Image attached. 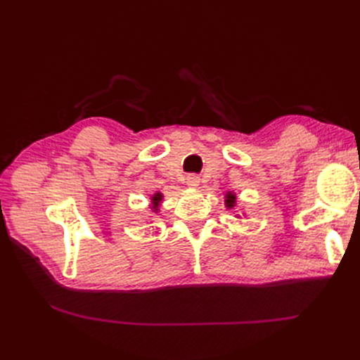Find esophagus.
I'll return each mask as SVG.
<instances>
[{"label":"esophagus","instance_id":"esophagus-1","mask_svg":"<svg viewBox=\"0 0 360 360\" xmlns=\"http://www.w3.org/2000/svg\"><path fill=\"white\" fill-rule=\"evenodd\" d=\"M186 183L191 188H197L200 184V177L197 176V174H189V176L186 177Z\"/></svg>","mask_w":360,"mask_h":360}]
</instances>
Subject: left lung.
Here are the masks:
<instances>
[{
	"label": "left lung",
	"mask_w": 360,
	"mask_h": 360,
	"mask_svg": "<svg viewBox=\"0 0 360 360\" xmlns=\"http://www.w3.org/2000/svg\"><path fill=\"white\" fill-rule=\"evenodd\" d=\"M234 201H236V195L228 193V195H226V207H233Z\"/></svg>",
	"instance_id": "left-lung-1"
}]
</instances>
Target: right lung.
<instances>
[{
	"label": "right lung",
	"mask_w": 360,
	"mask_h": 360,
	"mask_svg": "<svg viewBox=\"0 0 360 360\" xmlns=\"http://www.w3.org/2000/svg\"><path fill=\"white\" fill-rule=\"evenodd\" d=\"M160 198H162V197H160V193H156V195H155V197H153V198H151V201H153V204H155V207H156V205H158V202H159V201H160Z\"/></svg>",
	"instance_id": "obj_1"
}]
</instances>
